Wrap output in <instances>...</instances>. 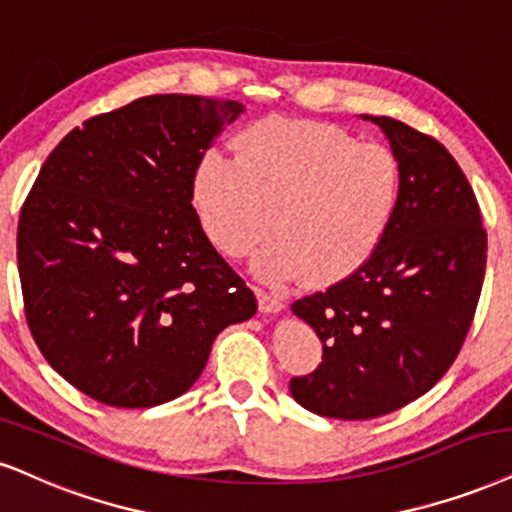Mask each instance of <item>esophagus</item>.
I'll return each mask as SVG.
<instances>
[{"instance_id": "esophagus-1", "label": "esophagus", "mask_w": 512, "mask_h": 512, "mask_svg": "<svg viewBox=\"0 0 512 512\" xmlns=\"http://www.w3.org/2000/svg\"><path fill=\"white\" fill-rule=\"evenodd\" d=\"M256 296H258V308H261L263 313H277V311H282V308H285V301H282V296L268 292V289L256 287Z\"/></svg>"}]
</instances>
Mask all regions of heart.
<instances>
[{
  "instance_id": "b5f03b06",
  "label": "heart",
  "mask_w": 512,
  "mask_h": 512,
  "mask_svg": "<svg viewBox=\"0 0 512 512\" xmlns=\"http://www.w3.org/2000/svg\"><path fill=\"white\" fill-rule=\"evenodd\" d=\"M237 159L208 154L194 175V204L225 256L254 251L256 273L327 287L361 270L401 201V163L380 142H358L327 123L266 118L235 142Z\"/></svg>"
}]
</instances>
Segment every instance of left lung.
Returning <instances> with one entry per match:
<instances>
[{
  "mask_svg": "<svg viewBox=\"0 0 512 512\" xmlns=\"http://www.w3.org/2000/svg\"><path fill=\"white\" fill-rule=\"evenodd\" d=\"M401 163V201L361 270L292 311L323 342V363L292 377L311 413L370 420L427 394L463 349L487 270V230L468 178L432 135L370 116Z\"/></svg>",
  "mask_w": 512,
  "mask_h": 512,
  "instance_id": "left-lung-1",
  "label": "left lung"
}]
</instances>
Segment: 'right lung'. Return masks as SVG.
Returning <instances> with one entry per match:
<instances>
[{
  "label": "right lung",
  "instance_id": "add662e5",
  "mask_svg": "<svg viewBox=\"0 0 512 512\" xmlns=\"http://www.w3.org/2000/svg\"><path fill=\"white\" fill-rule=\"evenodd\" d=\"M244 106L151 94L68 132L18 218V275L47 363L116 408L166 403L197 382L213 339L256 296L194 211L201 159Z\"/></svg>",
  "mask_w": 512,
  "mask_h": 512
}]
</instances>
